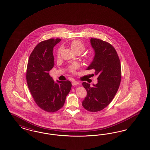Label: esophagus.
I'll return each mask as SVG.
<instances>
[{"label": "esophagus", "mask_w": 150, "mask_h": 150, "mask_svg": "<svg viewBox=\"0 0 150 150\" xmlns=\"http://www.w3.org/2000/svg\"><path fill=\"white\" fill-rule=\"evenodd\" d=\"M72 84L73 86H76V85L78 84L79 82H77V81H73L72 82Z\"/></svg>", "instance_id": "obj_1"}]
</instances>
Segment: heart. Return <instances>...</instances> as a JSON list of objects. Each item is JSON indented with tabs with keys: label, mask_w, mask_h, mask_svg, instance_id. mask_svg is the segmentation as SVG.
Instances as JSON below:
<instances>
[{
	"label": "heart",
	"mask_w": 150,
	"mask_h": 150,
	"mask_svg": "<svg viewBox=\"0 0 150 150\" xmlns=\"http://www.w3.org/2000/svg\"><path fill=\"white\" fill-rule=\"evenodd\" d=\"M70 45H71V48H72L73 50L76 53L77 52L81 53L86 48V46L79 39L73 40L70 43ZM62 50V48L60 47L57 50V56L58 58H59L61 56ZM84 57H85V59L88 62L91 61L93 58V56L91 54H86ZM79 67H80V66H79V63H74L68 67V69L70 72L75 73L78 69L79 68Z\"/></svg>",
	"instance_id": "heart-1"
}]
</instances>
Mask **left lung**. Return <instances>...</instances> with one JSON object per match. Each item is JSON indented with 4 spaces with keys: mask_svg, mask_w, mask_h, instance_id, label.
I'll use <instances>...</instances> for the list:
<instances>
[{
    "mask_svg": "<svg viewBox=\"0 0 150 150\" xmlns=\"http://www.w3.org/2000/svg\"><path fill=\"white\" fill-rule=\"evenodd\" d=\"M91 43L95 56L87 69H94L98 83L92 87L82 83L87 92L82 105L88 111L96 112L108 105L116 94L121 80V66L116 50L110 43L97 38H91Z\"/></svg>",
    "mask_w": 150,
    "mask_h": 150,
    "instance_id": "left-lung-1",
    "label": "left lung"
}]
</instances>
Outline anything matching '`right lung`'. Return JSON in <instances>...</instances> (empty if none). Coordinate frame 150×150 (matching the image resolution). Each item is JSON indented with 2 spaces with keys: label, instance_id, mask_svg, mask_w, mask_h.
I'll list each match as a JSON object with an SVG mask.
<instances>
[{
  "label": "right lung",
  "instance_id": "right-lung-1",
  "mask_svg": "<svg viewBox=\"0 0 150 150\" xmlns=\"http://www.w3.org/2000/svg\"><path fill=\"white\" fill-rule=\"evenodd\" d=\"M61 40L51 38L40 42L29 56L27 67V82L34 100L48 112H55L61 108L72 87L69 81L55 83L50 75L54 66L53 47Z\"/></svg>",
  "mask_w": 150,
  "mask_h": 150
}]
</instances>
